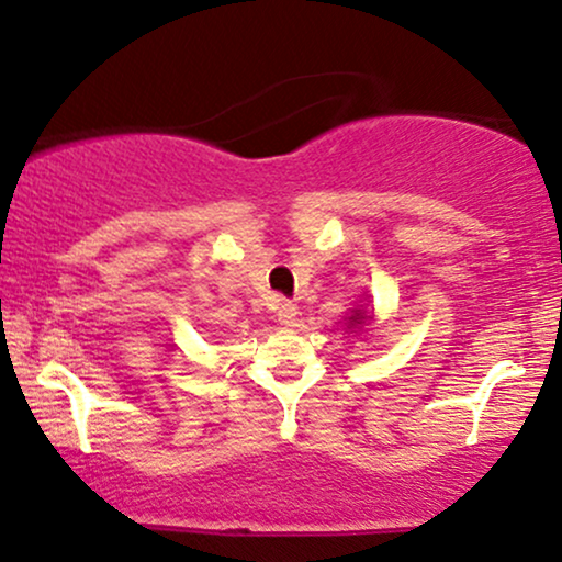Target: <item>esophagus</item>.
Segmentation results:
<instances>
[{"mask_svg":"<svg viewBox=\"0 0 562 562\" xmlns=\"http://www.w3.org/2000/svg\"><path fill=\"white\" fill-rule=\"evenodd\" d=\"M274 311H278L280 326H292V323H295V318H297V307H295V303H290V300H280Z\"/></svg>","mask_w":562,"mask_h":562,"instance_id":"obj_1","label":"esophagus"}]
</instances>
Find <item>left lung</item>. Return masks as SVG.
Returning <instances> with one entry per match:
<instances>
[{"label": "left lung", "mask_w": 562, "mask_h": 562, "mask_svg": "<svg viewBox=\"0 0 562 562\" xmlns=\"http://www.w3.org/2000/svg\"><path fill=\"white\" fill-rule=\"evenodd\" d=\"M359 321H361V315L357 313V315H353V318H351V323H359Z\"/></svg>", "instance_id": "1"}]
</instances>
